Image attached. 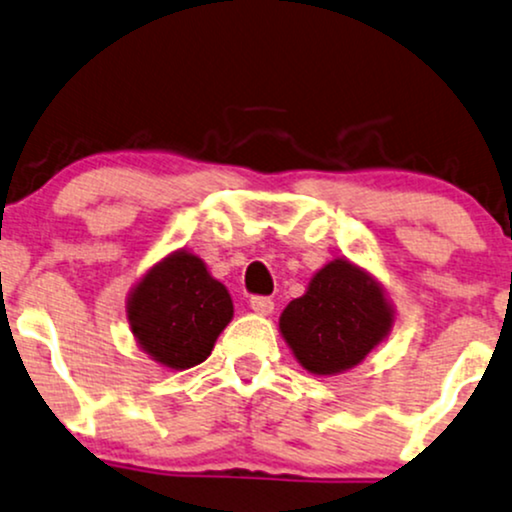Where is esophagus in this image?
I'll use <instances>...</instances> for the list:
<instances>
[{"label": "esophagus", "mask_w": 512, "mask_h": 512, "mask_svg": "<svg viewBox=\"0 0 512 512\" xmlns=\"http://www.w3.org/2000/svg\"><path fill=\"white\" fill-rule=\"evenodd\" d=\"M249 306H251V311L258 313V315H270L275 311L273 299H268V296H251Z\"/></svg>", "instance_id": "obj_1"}]
</instances>
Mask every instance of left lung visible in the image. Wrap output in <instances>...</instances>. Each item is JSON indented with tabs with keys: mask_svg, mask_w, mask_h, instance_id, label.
<instances>
[{
	"mask_svg": "<svg viewBox=\"0 0 512 512\" xmlns=\"http://www.w3.org/2000/svg\"><path fill=\"white\" fill-rule=\"evenodd\" d=\"M384 287L349 258H334L311 277L306 294L289 301L280 334L311 375H342L365 361L394 327Z\"/></svg>",
	"mask_w": 512,
	"mask_h": 512,
	"instance_id": "1",
	"label": "left lung"
}]
</instances>
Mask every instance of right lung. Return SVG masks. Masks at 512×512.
<instances>
[{"instance_id": "right-lung-1", "label": "right lung", "mask_w": 512, "mask_h": 512, "mask_svg": "<svg viewBox=\"0 0 512 512\" xmlns=\"http://www.w3.org/2000/svg\"><path fill=\"white\" fill-rule=\"evenodd\" d=\"M125 313L132 337L151 361L187 370L211 356L235 306L206 263L178 249L154 263L130 289Z\"/></svg>"}]
</instances>
